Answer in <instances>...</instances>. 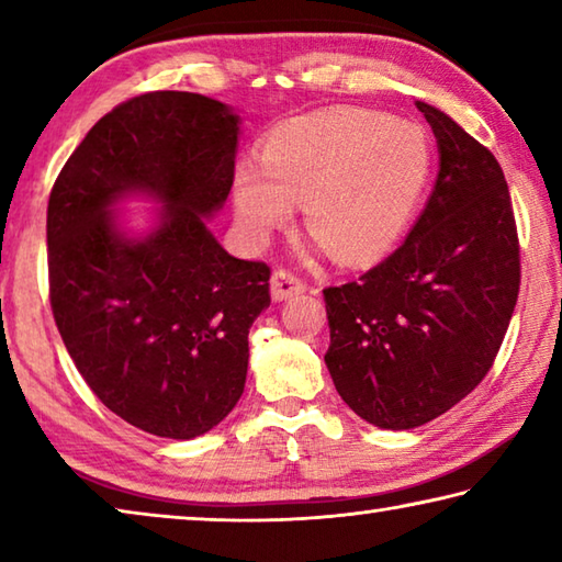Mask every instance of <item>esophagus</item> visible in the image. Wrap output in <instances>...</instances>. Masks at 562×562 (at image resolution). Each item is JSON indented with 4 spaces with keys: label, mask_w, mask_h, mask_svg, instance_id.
Here are the masks:
<instances>
[{
    "label": "esophagus",
    "mask_w": 562,
    "mask_h": 562,
    "mask_svg": "<svg viewBox=\"0 0 562 562\" xmlns=\"http://www.w3.org/2000/svg\"><path fill=\"white\" fill-rule=\"evenodd\" d=\"M270 292H272L274 302H282L288 297H294V294L304 292V282L290 270H274L272 280H270Z\"/></svg>",
    "instance_id": "esophagus-1"
}]
</instances>
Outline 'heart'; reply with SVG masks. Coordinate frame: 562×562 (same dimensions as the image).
Instances as JSON below:
<instances>
[{
    "mask_svg": "<svg viewBox=\"0 0 562 562\" xmlns=\"http://www.w3.org/2000/svg\"><path fill=\"white\" fill-rule=\"evenodd\" d=\"M422 126L367 109L294 119L265 140L260 168L235 176L233 207L252 240L292 221L304 203L307 231L341 262H367L394 247L431 176Z\"/></svg>",
    "mask_w": 562,
    "mask_h": 562,
    "instance_id": "1",
    "label": "heart"
}]
</instances>
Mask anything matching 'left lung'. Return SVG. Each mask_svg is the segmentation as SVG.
<instances>
[{
	"instance_id": "1",
	"label": "left lung",
	"mask_w": 562,
	"mask_h": 562,
	"mask_svg": "<svg viewBox=\"0 0 562 562\" xmlns=\"http://www.w3.org/2000/svg\"><path fill=\"white\" fill-rule=\"evenodd\" d=\"M439 176L416 225L357 282L325 290V364L339 396L379 429H416L488 374L520 288L506 176L459 123L416 101Z\"/></svg>"
}]
</instances>
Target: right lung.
<instances>
[{"instance_id":"1","label":"right lung","mask_w":562,"mask_h":562,"mask_svg":"<svg viewBox=\"0 0 562 562\" xmlns=\"http://www.w3.org/2000/svg\"><path fill=\"white\" fill-rule=\"evenodd\" d=\"M240 116L188 91H150L106 113L52 188L49 300L83 382L123 422L195 439L233 412L247 335L270 307V268L237 260L207 231L235 178ZM161 205L148 234L121 200Z\"/></svg>"}]
</instances>
